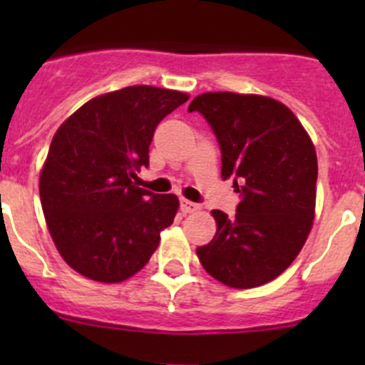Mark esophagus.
I'll use <instances>...</instances> for the list:
<instances>
[{
    "instance_id": "1",
    "label": "esophagus",
    "mask_w": 365,
    "mask_h": 365,
    "mask_svg": "<svg viewBox=\"0 0 365 365\" xmlns=\"http://www.w3.org/2000/svg\"><path fill=\"white\" fill-rule=\"evenodd\" d=\"M180 208H182L183 213H194V212H197L201 206L197 203H192V201H189V200H180Z\"/></svg>"
}]
</instances>
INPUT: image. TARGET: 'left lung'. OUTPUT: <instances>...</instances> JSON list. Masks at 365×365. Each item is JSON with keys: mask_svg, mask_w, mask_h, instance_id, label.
<instances>
[{"mask_svg": "<svg viewBox=\"0 0 365 365\" xmlns=\"http://www.w3.org/2000/svg\"><path fill=\"white\" fill-rule=\"evenodd\" d=\"M189 111L205 116L240 203L227 217L213 210L217 233L197 247L212 277L249 289L282 274L304 247L316 206L318 159L298 118L281 102L231 91L197 95Z\"/></svg>", "mask_w": 365, "mask_h": 365, "instance_id": "8db88e82", "label": "left lung"}]
</instances>
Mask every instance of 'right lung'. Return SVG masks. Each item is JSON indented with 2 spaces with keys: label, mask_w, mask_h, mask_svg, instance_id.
<instances>
[{
  "label": "right lung",
  "mask_w": 365,
  "mask_h": 365,
  "mask_svg": "<svg viewBox=\"0 0 365 365\" xmlns=\"http://www.w3.org/2000/svg\"><path fill=\"white\" fill-rule=\"evenodd\" d=\"M182 91L127 86L91 98L61 123L40 173V201L58 252L98 282L138 274L178 212L175 194L138 187L157 125Z\"/></svg>",
  "instance_id": "add662e5"
}]
</instances>
